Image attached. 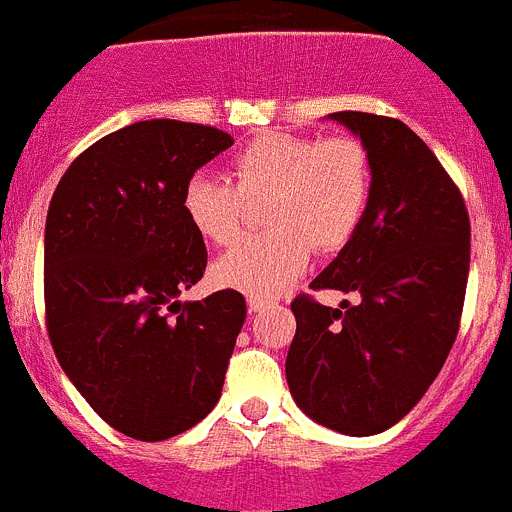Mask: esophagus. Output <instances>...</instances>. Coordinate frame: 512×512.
I'll return each instance as SVG.
<instances>
[{"mask_svg": "<svg viewBox=\"0 0 512 512\" xmlns=\"http://www.w3.org/2000/svg\"><path fill=\"white\" fill-rule=\"evenodd\" d=\"M270 306H273V301H267V298H255V296L247 298V308H250V313H257L262 311V308H270Z\"/></svg>", "mask_w": 512, "mask_h": 512, "instance_id": "obj_1", "label": "esophagus"}]
</instances>
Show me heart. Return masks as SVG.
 <instances>
[{
	"label": "heart",
	"instance_id": "obj_1",
	"mask_svg": "<svg viewBox=\"0 0 512 512\" xmlns=\"http://www.w3.org/2000/svg\"><path fill=\"white\" fill-rule=\"evenodd\" d=\"M267 196L270 232L242 239L214 262L222 288L273 298L306 267L311 247L339 252L365 222L372 163L354 137L265 135L229 163V183L199 173L183 188V214L206 242L229 245L242 229L245 201Z\"/></svg>",
	"mask_w": 512,
	"mask_h": 512
}]
</instances>
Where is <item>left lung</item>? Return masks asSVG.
I'll use <instances>...</instances> for the list:
<instances>
[{
  "label": "left lung",
  "instance_id": "left-lung-1",
  "mask_svg": "<svg viewBox=\"0 0 512 512\" xmlns=\"http://www.w3.org/2000/svg\"><path fill=\"white\" fill-rule=\"evenodd\" d=\"M372 163L365 222L311 288L357 293L321 306L298 296L285 359L293 400L347 436L395 426L423 398L457 339L469 275V214L457 183L400 119L334 112Z\"/></svg>",
  "mask_w": 512,
  "mask_h": 512
}]
</instances>
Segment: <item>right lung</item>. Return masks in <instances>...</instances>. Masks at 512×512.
Returning a JSON list of instances; mask_svg holds the SVG:
<instances>
[{
    "mask_svg": "<svg viewBox=\"0 0 512 512\" xmlns=\"http://www.w3.org/2000/svg\"><path fill=\"white\" fill-rule=\"evenodd\" d=\"M232 142L206 124L135 122L78 155L50 199V344L86 403L137 441L170 439L209 416L245 324L237 290L178 301L206 270L183 188Z\"/></svg>",
    "mask_w": 512,
    "mask_h": 512,
    "instance_id": "right-lung-1",
    "label": "right lung"
}]
</instances>
